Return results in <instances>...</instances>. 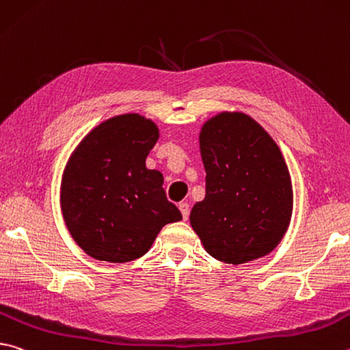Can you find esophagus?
I'll use <instances>...</instances> for the list:
<instances>
[{"instance_id":"obj_1","label":"esophagus","mask_w":350,"mask_h":350,"mask_svg":"<svg viewBox=\"0 0 350 350\" xmlns=\"http://www.w3.org/2000/svg\"><path fill=\"white\" fill-rule=\"evenodd\" d=\"M179 209H180V213H182L183 220H188V215H189V205H188V203L182 202L180 205H179Z\"/></svg>"}]
</instances>
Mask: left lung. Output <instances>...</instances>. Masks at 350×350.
<instances>
[{
	"label": "left lung",
	"mask_w": 350,
	"mask_h": 350,
	"mask_svg": "<svg viewBox=\"0 0 350 350\" xmlns=\"http://www.w3.org/2000/svg\"><path fill=\"white\" fill-rule=\"evenodd\" d=\"M206 194L189 214L206 252L241 265L268 256L288 231L294 206L278 145L251 116L221 111L199 133Z\"/></svg>",
	"instance_id": "left-lung-1"
}]
</instances>
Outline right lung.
I'll use <instances>...</instances> for the list:
<instances>
[{
    "label": "right lung",
    "mask_w": 350,
    "mask_h": 350,
    "mask_svg": "<svg viewBox=\"0 0 350 350\" xmlns=\"http://www.w3.org/2000/svg\"><path fill=\"white\" fill-rule=\"evenodd\" d=\"M159 139L151 119L125 113L82 139L62 173L59 203L70 236L88 256L126 263L145 256L157 234L182 220L163 176L145 159Z\"/></svg>",
    "instance_id": "right-lung-1"
}]
</instances>
